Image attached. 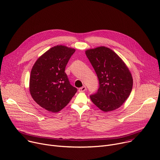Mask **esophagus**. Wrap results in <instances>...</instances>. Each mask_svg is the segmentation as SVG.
I'll return each mask as SVG.
<instances>
[{
    "instance_id": "obj_1",
    "label": "esophagus",
    "mask_w": 160,
    "mask_h": 160,
    "mask_svg": "<svg viewBox=\"0 0 160 160\" xmlns=\"http://www.w3.org/2000/svg\"><path fill=\"white\" fill-rule=\"evenodd\" d=\"M86 89H87L86 87H85V86H83V87H82V88H80L78 89V91H79L80 92H84Z\"/></svg>"
}]
</instances>
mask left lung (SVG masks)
I'll list each match as a JSON object with an SVG mask.
<instances>
[{
  "mask_svg": "<svg viewBox=\"0 0 160 160\" xmlns=\"http://www.w3.org/2000/svg\"><path fill=\"white\" fill-rule=\"evenodd\" d=\"M99 80L98 92L92 102L105 112L121 107L133 88L132 73L121 58L109 48L101 46L85 50Z\"/></svg>",
  "mask_w": 160,
  "mask_h": 160,
  "instance_id": "left-lung-1",
  "label": "left lung"
}]
</instances>
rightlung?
Instances as JSON below:
<instances>
[{
  "mask_svg": "<svg viewBox=\"0 0 160 160\" xmlns=\"http://www.w3.org/2000/svg\"><path fill=\"white\" fill-rule=\"evenodd\" d=\"M75 52V48L66 46H55L41 55L31 69V95L40 107L48 112L61 111L77 91L64 72Z\"/></svg>",
  "mask_w": 160,
  "mask_h": 160,
  "instance_id": "add662e5",
  "label": "right lung"
}]
</instances>
